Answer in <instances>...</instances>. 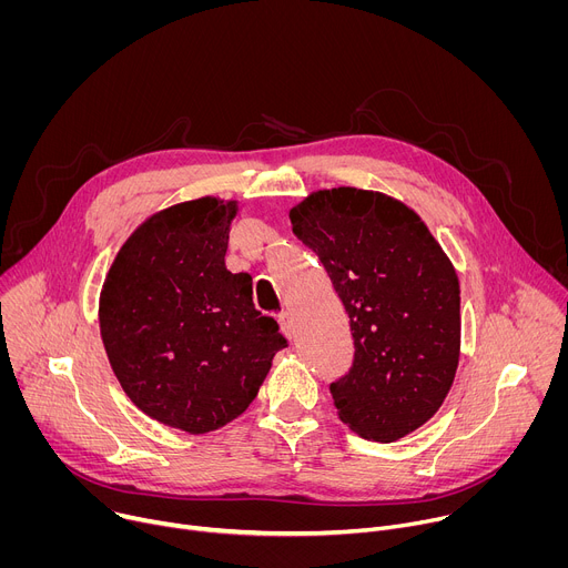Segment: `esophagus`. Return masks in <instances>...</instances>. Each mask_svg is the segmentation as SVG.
I'll return each mask as SVG.
<instances>
[{"instance_id":"1","label":"esophagus","mask_w":568,"mask_h":568,"mask_svg":"<svg viewBox=\"0 0 568 568\" xmlns=\"http://www.w3.org/2000/svg\"><path fill=\"white\" fill-rule=\"evenodd\" d=\"M278 323H281V331L287 339H294L296 337V331H294V323H292V314L290 312H281L278 314Z\"/></svg>"}]
</instances>
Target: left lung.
Masks as SVG:
<instances>
[{
	"label": "left lung",
	"instance_id": "obj_1",
	"mask_svg": "<svg viewBox=\"0 0 568 568\" xmlns=\"http://www.w3.org/2000/svg\"><path fill=\"white\" fill-rule=\"evenodd\" d=\"M290 220L351 318L353 366L331 384L339 418L377 443L416 432L458 368L460 290L449 258L409 206L373 191H316Z\"/></svg>",
	"mask_w": 568,
	"mask_h": 568
}]
</instances>
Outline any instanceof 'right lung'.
<instances>
[{"instance_id":"add662e5","label":"right lung","mask_w":568,"mask_h":568,"mask_svg":"<svg viewBox=\"0 0 568 568\" xmlns=\"http://www.w3.org/2000/svg\"><path fill=\"white\" fill-rule=\"evenodd\" d=\"M235 202L202 197L148 217L116 254L99 321L112 371L136 407L206 434L254 402L287 346L256 310L252 276L224 267Z\"/></svg>"}]
</instances>
